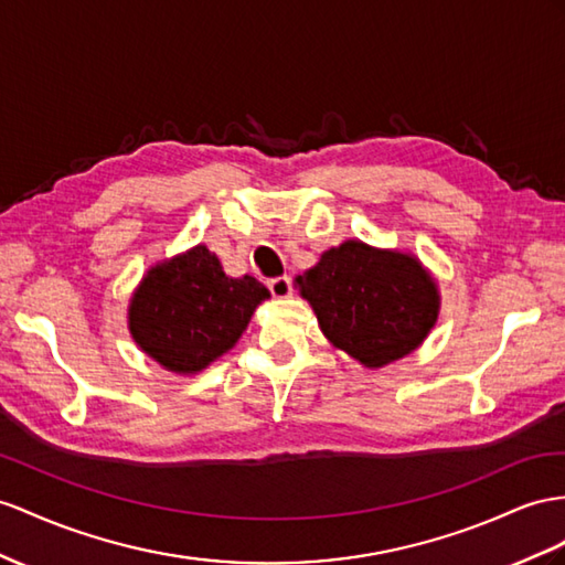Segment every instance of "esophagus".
<instances>
[{
	"mask_svg": "<svg viewBox=\"0 0 565 565\" xmlns=\"http://www.w3.org/2000/svg\"><path fill=\"white\" fill-rule=\"evenodd\" d=\"M269 291H271L274 298H288V296H291V291H294L291 277H277V279H271V281H269Z\"/></svg>",
	"mask_w": 565,
	"mask_h": 565,
	"instance_id": "obj_1",
	"label": "esophagus"
}]
</instances>
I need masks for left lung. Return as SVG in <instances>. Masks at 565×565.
I'll return each instance as SVG.
<instances>
[{"mask_svg":"<svg viewBox=\"0 0 565 565\" xmlns=\"http://www.w3.org/2000/svg\"><path fill=\"white\" fill-rule=\"evenodd\" d=\"M324 339L367 370L423 345L439 320L434 274L413 253L349 238L296 277Z\"/></svg>","mask_w":565,"mask_h":565,"instance_id":"left-lung-1","label":"left lung"}]
</instances>
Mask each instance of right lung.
<instances>
[{
	"instance_id": "add662e5",
	"label": "right lung",
	"mask_w": 565,
	"mask_h": 565,
	"mask_svg": "<svg viewBox=\"0 0 565 565\" xmlns=\"http://www.w3.org/2000/svg\"><path fill=\"white\" fill-rule=\"evenodd\" d=\"M269 291L253 277L231 279L207 245L159 259L128 300V331L167 372L191 377L228 353Z\"/></svg>"
}]
</instances>
